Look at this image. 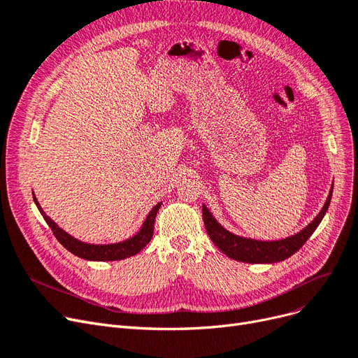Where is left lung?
Listing matches in <instances>:
<instances>
[{
	"label": "left lung",
	"mask_w": 358,
	"mask_h": 358,
	"mask_svg": "<svg viewBox=\"0 0 358 358\" xmlns=\"http://www.w3.org/2000/svg\"><path fill=\"white\" fill-rule=\"evenodd\" d=\"M332 192L334 186L330 187L327 201L323 205L319 215H317L306 229H302L299 233L289 236L282 241H255L249 239V237L237 236L229 231L227 229H224L215 220V217L210 214V210L205 205H202L205 229L210 237V241H213L215 246L221 249L222 252L231 259L249 264H273L285 261L286 258L292 257L295 252H298L302 245L310 239V236L314 233V230L319 227V224L322 222L330 205V199H332Z\"/></svg>",
	"instance_id": "8db88e82"
}]
</instances>
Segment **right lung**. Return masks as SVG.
I'll return each mask as SVG.
<instances>
[{
    "label": "right lung",
    "instance_id": "1",
    "mask_svg": "<svg viewBox=\"0 0 358 358\" xmlns=\"http://www.w3.org/2000/svg\"><path fill=\"white\" fill-rule=\"evenodd\" d=\"M34 201L36 208L39 209V213L44 217L45 222L50 226V229L55 233L56 239L72 252L73 255L83 258V259H88V261H117V259H125L128 257H132L138 254L140 250L148 245L153 236V226H155V218L159 208H161L162 202H159L157 205H155L152 208V210L149 213V215L145 217L141 229L137 231V234H134L132 237L122 242L117 243H108V245H94V243H87V242H81L76 237L71 236L69 233H66L63 229H60L57 224L52 221L41 208V205L38 203L36 197L34 194Z\"/></svg>",
    "mask_w": 358,
    "mask_h": 358
}]
</instances>
